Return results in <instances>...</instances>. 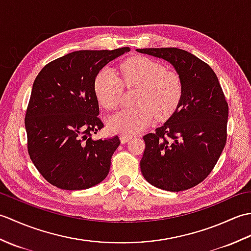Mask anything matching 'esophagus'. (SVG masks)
<instances>
[{"label":"esophagus","mask_w":251,"mask_h":251,"mask_svg":"<svg viewBox=\"0 0 251 251\" xmlns=\"http://www.w3.org/2000/svg\"><path fill=\"white\" fill-rule=\"evenodd\" d=\"M130 139H131V137H129V136H125V135L120 136V140H121L123 145H124V143H126V142H128Z\"/></svg>","instance_id":"esophagus-1"}]
</instances>
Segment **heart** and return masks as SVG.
I'll use <instances>...</instances> for the list:
<instances>
[{
	"label": "heart",
	"instance_id": "1",
	"mask_svg": "<svg viewBox=\"0 0 251 251\" xmlns=\"http://www.w3.org/2000/svg\"><path fill=\"white\" fill-rule=\"evenodd\" d=\"M122 79L110 68H103L95 78L94 90L99 103L114 110L121 103L124 83L139 88L136 108L125 109L108 120V128L116 134L132 136L151 124L154 115L166 120L177 109L182 96V85L177 74L165 71L164 67L150 58L136 56L121 66Z\"/></svg>",
	"mask_w": 251,
	"mask_h": 251
}]
</instances>
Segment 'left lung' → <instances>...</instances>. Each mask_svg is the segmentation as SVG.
<instances>
[{
  "mask_svg": "<svg viewBox=\"0 0 251 251\" xmlns=\"http://www.w3.org/2000/svg\"><path fill=\"white\" fill-rule=\"evenodd\" d=\"M166 60L179 75L182 96L173 115L143 136L141 174L149 183L170 192L201 183L226 142L228 106L214 70L191 52L176 49L137 50Z\"/></svg>",
  "mask_w": 251,
  "mask_h": 251,
  "instance_id": "8db88e82",
  "label": "left lung"
}]
</instances>
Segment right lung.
Here are the masks:
<instances>
[{"label":"right lung","mask_w":251,"mask_h":251,"mask_svg":"<svg viewBox=\"0 0 251 251\" xmlns=\"http://www.w3.org/2000/svg\"><path fill=\"white\" fill-rule=\"evenodd\" d=\"M129 47L76 50L42 69L25 113L28 152L40 174L63 190H85L109 174L119 137L93 139L103 127L94 83L98 72Z\"/></svg>","instance_id":"1"}]
</instances>
